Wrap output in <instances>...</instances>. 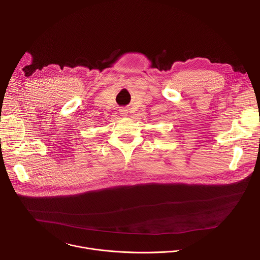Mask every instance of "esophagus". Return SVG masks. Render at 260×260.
<instances>
[{
  "mask_svg": "<svg viewBox=\"0 0 260 260\" xmlns=\"http://www.w3.org/2000/svg\"><path fill=\"white\" fill-rule=\"evenodd\" d=\"M119 112H120L121 116H127L128 111H127L126 109H120V110H119Z\"/></svg>",
  "mask_w": 260,
  "mask_h": 260,
  "instance_id": "34e87169",
  "label": "esophagus"
}]
</instances>
